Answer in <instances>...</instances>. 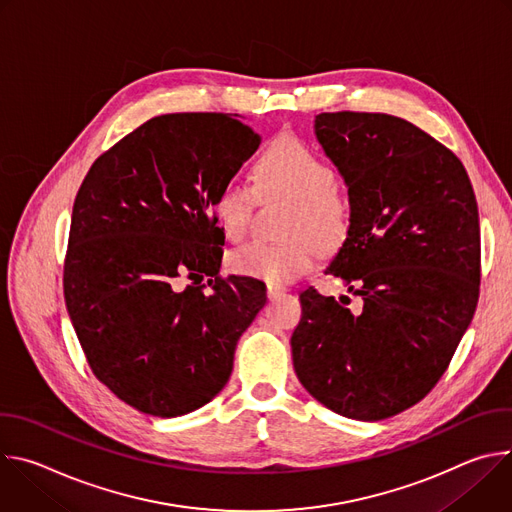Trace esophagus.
I'll return each mask as SVG.
<instances>
[{
  "label": "esophagus",
  "instance_id": "34e87169",
  "mask_svg": "<svg viewBox=\"0 0 512 512\" xmlns=\"http://www.w3.org/2000/svg\"><path fill=\"white\" fill-rule=\"evenodd\" d=\"M283 291H285V287L275 285V283H267V298L269 300H277L283 294Z\"/></svg>",
  "mask_w": 512,
  "mask_h": 512
}]
</instances>
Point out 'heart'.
I'll list each match as a JSON object with an SVG mask.
<instances>
[{
	"instance_id": "1",
	"label": "heart",
	"mask_w": 512,
	"mask_h": 512,
	"mask_svg": "<svg viewBox=\"0 0 512 512\" xmlns=\"http://www.w3.org/2000/svg\"><path fill=\"white\" fill-rule=\"evenodd\" d=\"M257 196L294 200L287 212L281 243L253 241L229 257L235 273L285 283L306 273L318 259L320 247H338L350 229V208L336 186V174L308 143L283 135L269 143L255 166V188L229 178L218 188L214 214L231 241H241L251 227Z\"/></svg>"
}]
</instances>
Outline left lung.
I'll return each instance as SVG.
<instances>
[{
    "label": "left lung",
    "mask_w": 512,
    "mask_h": 512,
    "mask_svg": "<svg viewBox=\"0 0 512 512\" xmlns=\"http://www.w3.org/2000/svg\"><path fill=\"white\" fill-rule=\"evenodd\" d=\"M314 131L348 186L350 229L326 273L362 298L302 291L291 334L306 391L338 415L381 421L446 373L480 285V225L462 162L387 113H320Z\"/></svg>",
    "instance_id": "left-lung-1"
}]
</instances>
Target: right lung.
Wrapping results in <instances>:
<instances>
[{
  "mask_svg": "<svg viewBox=\"0 0 512 512\" xmlns=\"http://www.w3.org/2000/svg\"><path fill=\"white\" fill-rule=\"evenodd\" d=\"M261 137L225 113H170L95 160L72 206L64 300L95 377L154 417L223 391L265 283L218 275L214 198ZM180 276L191 283L178 290Z\"/></svg>",
  "mask_w": 512,
  "mask_h": 512,
  "instance_id": "1",
  "label": "right lung"
}]
</instances>
